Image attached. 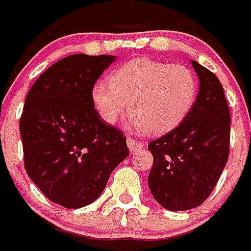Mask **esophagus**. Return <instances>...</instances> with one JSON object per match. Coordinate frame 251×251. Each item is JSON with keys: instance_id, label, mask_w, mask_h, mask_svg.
Here are the masks:
<instances>
[{"instance_id": "esophagus-1", "label": "esophagus", "mask_w": 251, "mask_h": 251, "mask_svg": "<svg viewBox=\"0 0 251 251\" xmlns=\"http://www.w3.org/2000/svg\"><path fill=\"white\" fill-rule=\"evenodd\" d=\"M127 146L128 148H129L130 152H138V151H141L142 148H143V145H142L141 142L136 141V139L133 138H129V137H127Z\"/></svg>"}]
</instances>
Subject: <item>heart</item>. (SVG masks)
<instances>
[{"label":"heart","mask_w":251,"mask_h":251,"mask_svg":"<svg viewBox=\"0 0 251 251\" xmlns=\"http://www.w3.org/2000/svg\"><path fill=\"white\" fill-rule=\"evenodd\" d=\"M197 79L182 64L137 57L110 74L109 83L92 89L95 109L105 123L114 124L127 112L130 124L150 136L175 129L194 106Z\"/></svg>","instance_id":"1"}]
</instances>
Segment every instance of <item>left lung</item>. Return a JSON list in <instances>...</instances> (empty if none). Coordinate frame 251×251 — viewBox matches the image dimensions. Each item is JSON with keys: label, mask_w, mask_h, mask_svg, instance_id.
Wrapping results in <instances>:
<instances>
[{"label": "left lung", "mask_w": 251, "mask_h": 251, "mask_svg": "<svg viewBox=\"0 0 251 251\" xmlns=\"http://www.w3.org/2000/svg\"><path fill=\"white\" fill-rule=\"evenodd\" d=\"M200 88L182 123L150 142L153 166L148 186L153 197L170 211L200 206L223 174L230 142V112L216 75L191 60Z\"/></svg>", "instance_id": "8db88e82"}]
</instances>
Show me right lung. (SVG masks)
Instances as JSON below:
<instances>
[{"instance_id": "obj_1", "label": "right lung", "mask_w": 251, "mask_h": 251, "mask_svg": "<svg viewBox=\"0 0 251 251\" xmlns=\"http://www.w3.org/2000/svg\"><path fill=\"white\" fill-rule=\"evenodd\" d=\"M113 55L74 54L31 86L20 119L28 177L52 202L79 208L94 202L110 174L129 156L126 137L103 123L92 89Z\"/></svg>"}]
</instances>
